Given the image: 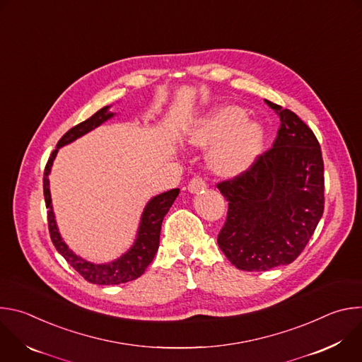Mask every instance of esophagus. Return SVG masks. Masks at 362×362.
<instances>
[{
    "mask_svg": "<svg viewBox=\"0 0 362 362\" xmlns=\"http://www.w3.org/2000/svg\"><path fill=\"white\" fill-rule=\"evenodd\" d=\"M204 187H206V180H204L203 177H200V176H194V177L189 182V185H187V189H189V192H192V193L199 192V190H203Z\"/></svg>",
    "mask_w": 362,
    "mask_h": 362,
    "instance_id": "34e87169",
    "label": "esophagus"
}]
</instances>
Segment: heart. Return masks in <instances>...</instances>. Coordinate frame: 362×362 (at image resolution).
<instances>
[{"label": "heart", "instance_id": "obj_1", "mask_svg": "<svg viewBox=\"0 0 362 362\" xmlns=\"http://www.w3.org/2000/svg\"><path fill=\"white\" fill-rule=\"evenodd\" d=\"M246 112L225 106L197 120L187 134L193 146L214 144L209 153L212 169L225 176L245 170L256 158L264 141V129L255 120H245Z\"/></svg>", "mask_w": 362, "mask_h": 362}]
</instances>
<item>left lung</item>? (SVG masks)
<instances>
[{"label": "left lung", "mask_w": 362, "mask_h": 362, "mask_svg": "<svg viewBox=\"0 0 362 362\" xmlns=\"http://www.w3.org/2000/svg\"><path fill=\"white\" fill-rule=\"evenodd\" d=\"M279 116L274 146L216 186L228 203L218 245L240 271L292 264L324 214V160L314 132L293 112L272 101Z\"/></svg>", "instance_id": "8db88e82"}]
</instances>
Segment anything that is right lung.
<instances>
[{
	"instance_id": "obj_1",
	"label": "right lung",
	"mask_w": 362,
	"mask_h": 362,
	"mask_svg": "<svg viewBox=\"0 0 362 362\" xmlns=\"http://www.w3.org/2000/svg\"><path fill=\"white\" fill-rule=\"evenodd\" d=\"M113 113H109V106L103 107L97 113H94L90 119L78 123L77 126L71 127L57 143L56 150L49 154L48 162L44 169V177H42V187H44V199H45V208L47 211V219H48V230L49 238L53 240V245L56 249L64 256V259L90 284L97 285H119L124 282H130L137 279L146 268L151 264L154 255H156L159 249L160 242V229L162 222L166 214L169 212L170 206L173 204L175 199L179 194V189L168 190L162 194L154 196L144 208V212L141 215L137 239L132 249L124 253L119 259L110 264L105 265H95L91 262H87L81 259L80 256L73 253L69 246L63 242L56 221L53 208H51V196H49V187H48V173L51 170V165L56 158V154L60 147L74 141L76 139L81 137L83 134L88 133L90 130L95 129L101 123H105L107 119H110Z\"/></svg>"
}]
</instances>
